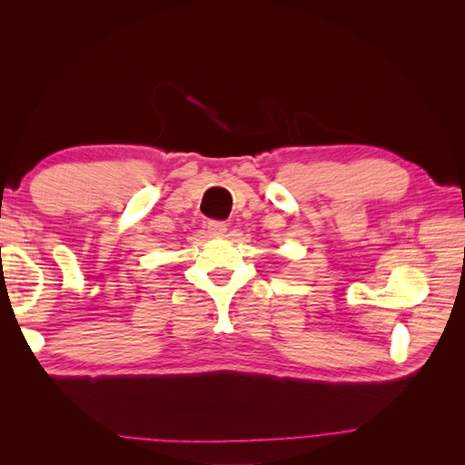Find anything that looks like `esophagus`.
I'll return each mask as SVG.
<instances>
[{
    "label": "esophagus",
    "instance_id": "esophagus-1",
    "mask_svg": "<svg viewBox=\"0 0 465 465\" xmlns=\"http://www.w3.org/2000/svg\"><path fill=\"white\" fill-rule=\"evenodd\" d=\"M207 232L211 236H223L224 232H227V224H224L223 221H209L207 223Z\"/></svg>",
    "mask_w": 465,
    "mask_h": 465
}]
</instances>
